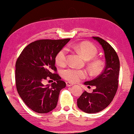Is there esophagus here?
Segmentation results:
<instances>
[{"label":"esophagus","instance_id":"esophagus-1","mask_svg":"<svg viewBox=\"0 0 134 134\" xmlns=\"http://www.w3.org/2000/svg\"><path fill=\"white\" fill-rule=\"evenodd\" d=\"M66 85L67 86H68V87L74 85V84H73V83H70V82H66Z\"/></svg>","mask_w":134,"mask_h":134}]
</instances>
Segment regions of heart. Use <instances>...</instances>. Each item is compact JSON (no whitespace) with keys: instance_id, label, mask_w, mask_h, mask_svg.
<instances>
[{"instance_id":"1","label":"heart","mask_w":134,"mask_h":134,"mask_svg":"<svg viewBox=\"0 0 134 134\" xmlns=\"http://www.w3.org/2000/svg\"><path fill=\"white\" fill-rule=\"evenodd\" d=\"M73 48L84 58L86 60H90L89 69L93 74H96L102 69L103 63L100 60L94 58L98 53L97 48L94 45L87 42L74 45ZM68 52L66 48H62L58 52L55 56V62L60 66L66 65L68 61ZM62 75L65 80L70 82H76L86 76V72L83 70L68 68L62 72Z\"/></svg>"}]
</instances>
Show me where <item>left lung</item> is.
I'll return each mask as SVG.
<instances>
[{"instance_id":"obj_1","label":"left lung","mask_w":134,"mask_h":134,"mask_svg":"<svg viewBox=\"0 0 134 134\" xmlns=\"http://www.w3.org/2000/svg\"><path fill=\"white\" fill-rule=\"evenodd\" d=\"M102 45L104 52L105 66L102 74L85 85L95 86L96 89L89 93L85 91L77 100V107L86 113L100 112L112 102L118 87L120 60L114 49L105 40L100 37H93Z\"/></svg>"}]
</instances>
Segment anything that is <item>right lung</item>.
I'll list each match as a JSON object with an SVG mask.
<instances>
[{"label": "right lung", "instance_id": "obj_1", "mask_svg": "<svg viewBox=\"0 0 134 134\" xmlns=\"http://www.w3.org/2000/svg\"><path fill=\"white\" fill-rule=\"evenodd\" d=\"M70 38L40 40L23 50L16 63L17 92L28 107L38 113H47L56 107L60 91L66 86L57 73L55 56ZM48 77L55 80L51 86L42 83Z\"/></svg>", "mask_w": 134, "mask_h": 134}]
</instances>
